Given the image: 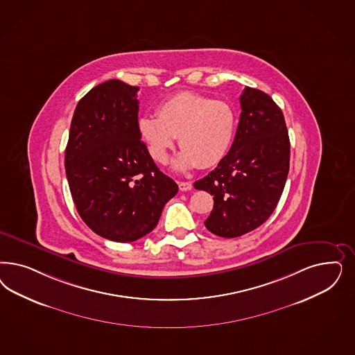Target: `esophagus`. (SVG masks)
<instances>
[{
    "label": "esophagus",
    "mask_w": 355,
    "mask_h": 355,
    "mask_svg": "<svg viewBox=\"0 0 355 355\" xmlns=\"http://www.w3.org/2000/svg\"><path fill=\"white\" fill-rule=\"evenodd\" d=\"M179 188H180V191L187 192V191H191V189L193 188V185H192L191 182H180V183H179Z\"/></svg>",
    "instance_id": "esophagus-1"
}]
</instances>
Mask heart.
I'll use <instances>...</instances> for the list:
<instances>
[{"mask_svg": "<svg viewBox=\"0 0 355 355\" xmlns=\"http://www.w3.org/2000/svg\"><path fill=\"white\" fill-rule=\"evenodd\" d=\"M157 116L138 120L139 136L159 164L167 163L179 136L183 149L175 162L179 170L219 164L229 154L238 128V114L231 104L197 92L172 95L159 104Z\"/></svg>", "mask_w": 355, "mask_h": 355, "instance_id": "b5f03b06", "label": "heart"}]
</instances>
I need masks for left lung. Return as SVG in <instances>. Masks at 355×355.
Segmentation results:
<instances>
[{
	"instance_id": "1",
	"label": "left lung",
	"mask_w": 355,
	"mask_h": 355,
	"mask_svg": "<svg viewBox=\"0 0 355 355\" xmlns=\"http://www.w3.org/2000/svg\"><path fill=\"white\" fill-rule=\"evenodd\" d=\"M235 139L214 171L196 189L213 196L206 229L238 238L257 229L275 211L286 184L290 139L281 108L265 92L245 87Z\"/></svg>"
}]
</instances>
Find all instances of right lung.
Here are the masks:
<instances>
[{
	"instance_id": "obj_1",
	"label": "right lung",
	"mask_w": 355,
	"mask_h": 355,
	"mask_svg": "<svg viewBox=\"0 0 355 355\" xmlns=\"http://www.w3.org/2000/svg\"><path fill=\"white\" fill-rule=\"evenodd\" d=\"M137 86L105 80L71 119L65 171L78 214L108 241L128 243L158 225L178 184L157 167L138 132Z\"/></svg>"
}]
</instances>
